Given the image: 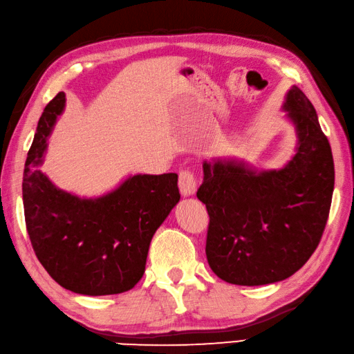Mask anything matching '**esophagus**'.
<instances>
[{
    "instance_id": "34e87169",
    "label": "esophagus",
    "mask_w": 354,
    "mask_h": 354,
    "mask_svg": "<svg viewBox=\"0 0 354 354\" xmlns=\"http://www.w3.org/2000/svg\"><path fill=\"white\" fill-rule=\"evenodd\" d=\"M178 187L183 197H191L197 189V178L189 169H185L178 174Z\"/></svg>"
}]
</instances>
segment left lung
<instances>
[{"label": "left lung", "mask_w": 354, "mask_h": 354, "mask_svg": "<svg viewBox=\"0 0 354 354\" xmlns=\"http://www.w3.org/2000/svg\"><path fill=\"white\" fill-rule=\"evenodd\" d=\"M283 110L298 139L283 168L203 162L197 197L209 214L206 257L215 275L230 284L264 286L292 277L318 248L328 218L335 165L318 114L297 85Z\"/></svg>", "instance_id": "left-lung-1"}]
</instances>
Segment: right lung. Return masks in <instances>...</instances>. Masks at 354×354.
<instances>
[{"mask_svg":"<svg viewBox=\"0 0 354 354\" xmlns=\"http://www.w3.org/2000/svg\"><path fill=\"white\" fill-rule=\"evenodd\" d=\"M66 108L57 93L38 122L23 177L28 236L57 284L88 297L133 288L145 272L149 243L178 200V176L136 174L99 197L57 187L41 171L48 137Z\"/></svg>","mask_w":354,"mask_h":354,"instance_id":"obj_1","label":"right lung"}]
</instances>
